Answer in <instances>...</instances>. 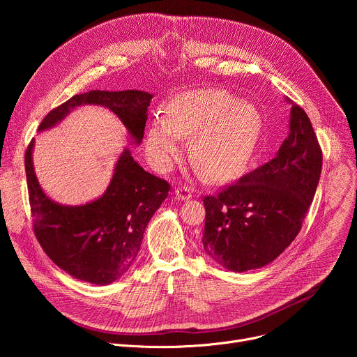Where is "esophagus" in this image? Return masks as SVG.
Here are the masks:
<instances>
[{
	"label": "esophagus",
	"mask_w": 357,
	"mask_h": 357,
	"mask_svg": "<svg viewBox=\"0 0 357 357\" xmlns=\"http://www.w3.org/2000/svg\"><path fill=\"white\" fill-rule=\"evenodd\" d=\"M175 196L178 200H188L192 197V189L186 185L183 186H179L176 190H175Z\"/></svg>",
	"instance_id": "34e87169"
}]
</instances>
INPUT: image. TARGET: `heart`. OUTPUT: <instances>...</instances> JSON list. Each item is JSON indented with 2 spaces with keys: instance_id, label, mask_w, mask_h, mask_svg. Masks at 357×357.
I'll list each match as a JSON object with an SVG mask.
<instances>
[{
  "instance_id": "heart-1",
  "label": "heart",
  "mask_w": 357,
  "mask_h": 357,
  "mask_svg": "<svg viewBox=\"0 0 357 357\" xmlns=\"http://www.w3.org/2000/svg\"><path fill=\"white\" fill-rule=\"evenodd\" d=\"M257 109L222 89L190 90L175 97L167 119L157 117L146 132L145 149L151 164L168 171L178 161L183 137H192L193 161L215 181L238 172L252 155L260 134Z\"/></svg>"
}]
</instances>
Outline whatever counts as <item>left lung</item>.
<instances>
[{"label": "left lung", "mask_w": 357, "mask_h": 357, "mask_svg": "<svg viewBox=\"0 0 357 357\" xmlns=\"http://www.w3.org/2000/svg\"><path fill=\"white\" fill-rule=\"evenodd\" d=\"M321 169L322 149L311 120L292 105L289 134L277 155L218 195L203 197V250L236 273L274 261L299 233Z\"/></svg>", "instance_id": "1"}]
</instances>
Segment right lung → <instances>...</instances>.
<instances>
[{
  "mask_svg": "<svg viewBox=\"0 0 357 357\" xmlns=\"http://www.w3.org/2000/svg\"><path fill=\"white\" fill-rule=\"evenodd\" d=\"M151 98L152 94L139 90H90L49 112L38 131L56 126L79 106L97 105L110 109L138 145ZM32 148L33 139L25 152V172L33 233L40 247L59 268L77 280L96 285L114 282L137 259L145 227L171 185L144 171L126 148L103 196L86 205L63 206L43 193L33 172Z\"/></svg>",
  "mask_w": 357,
  "mask_h": 357,
  "instance_id": "obj_1",
  "label": "right lung"
}]
</instances>
